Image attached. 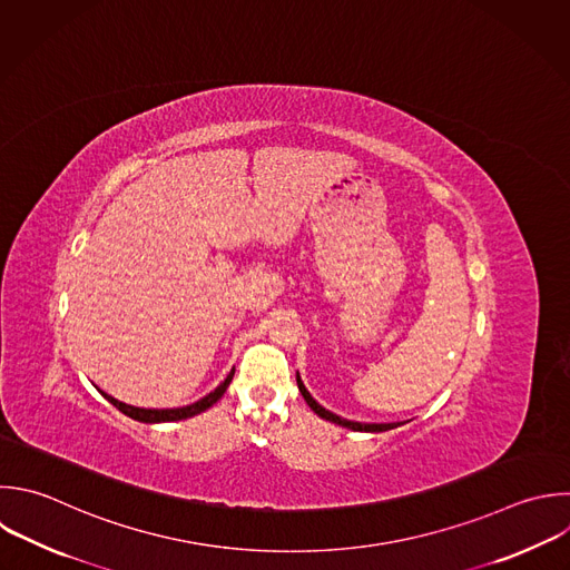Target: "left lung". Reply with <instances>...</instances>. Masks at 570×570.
Returning a JSON list of instances; mask_svg holds the SVG:
<instances>
[{"instance_id":"obj_1","label":"left lung","mask_w":570,"mask_h":570,"mask_svg":"<svg viewBox=\"0 0 570 570\" xmlns=\"http://www.w3.org/2000/svg\"><path fill=\"white\" fill-rule=\"evenodd\" d=\"M296 383H298V390H301V394H303V399L307 401V405L321 416V419H325V421H332V423H338V425H343V428H350V430H356V432H385V430H392V428H396V425H401V423H356V421H347V419H341V416H336V414H332L330 410H325L323 405H318L314 399H312V394L305 390V385H303V381H301V376H296Z\"/></svg>"}]
</instances>
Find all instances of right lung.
I'll list each match as a JSON object with an SVG mask.
<instances>
[{
	"label": "right lung",
	"mask_w": 570,
	"mask_h": 570,
	"mask_svg": "<svg viewBox=\"0 0 570 570\" xmlns=\"http://www.w3.org/2000/svg\"><path fill=\"white\" fill-rule=\"evenodd\" d=\"M232 379H234V370L227 374V379L214 390V392H209L205 399H200V401H196V403H191V405H185V407H176V410H145V407H134V405H127V403H120V401H116L114 396H109V394H105L122 414H127V416H131V419H136V421H142V423H163V421H180V419H189V416H194V414H200V412H205L207 407H212L223 394H225V390L229 387V383H232Z\"/></svg>",
	"instance_id": "1"
}]
</instances>
